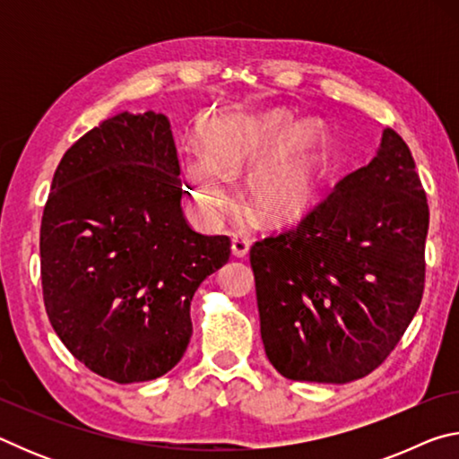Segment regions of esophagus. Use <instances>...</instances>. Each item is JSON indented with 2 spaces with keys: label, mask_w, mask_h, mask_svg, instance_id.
Returning a JSON list of instances; mask_svg holds the SVG:
<instances>
[{
  "label": "esophagus",
  "mask_w": 459,
  "mask_h": 459,
  "mask_svg": "<svg viewBox=\"0 0 459 459\" xmlns=\"http://www.w3.org/2000/svg\"><path fill=\"white\" fill-rule=\"evenodd\" d=\"M248 247H251V243H248V238L243 237V235H235L230 240V251L232 255H235L237 259H243L248 255Z\"/></svg>",
  "instance_id": "1"
}]
</instances>
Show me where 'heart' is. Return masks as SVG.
I'll return each instance as SVG.
<instances>
[{
    "label": "heart",
    "instance_id": "obj_1",
    "mask_svg": "<svg viewBox=\"0 0 459 459\" xmlns=\"http://www.w3.org/2000/svg\"><path fill=\"white\" fill-rule=\"evenodd\" d=\"M291 126V113L281 107L208 119L200 127L202 150L184 155V180L194 211L206 221H219L235 204L229 174L253 161L247 174L253 211L273 224L301 219L317 196L324 158L312 123Z\"/></svg>",
    "mask_w": 459,
    "mask_h": 459
}]
</instances>
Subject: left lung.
<instances>
[{
    "label": "left lung",
    "mask_w": 459,
    "mask_h": 459,
    "mask_svg": "<svg viewBox=\"0 0 459 459\" xmlns=\"http://www.w3.org/2000/svg\"><path fill=\"white\" fill-rule=\"evenodd\" d=\"M429 208L407 143L333 186L295 230L251 248L261 340L279 375L344 385L399 344L421 304Z\"/></svg>",
    "instance_id": "8db88e82"
}]
</instances>
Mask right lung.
I'll return each mask as SVG.
<instances>
[{"label": "right lung", "instance_id": "1", "mask_svg": "<svg viewBox=\"0 0 459 459\" xmlns=\"http://www.w3.org/2000/svg\"><path fill=\"white\" fill-rule=\"evenodd\" d=\"M180 161L164 113L99 123L62 155L40 229L44 306L76 360L115 383L172 370L190 301L230 255L184 219Z\"/></svg>", "mask_w": 459, "mask_h": 459}]
</instances>
